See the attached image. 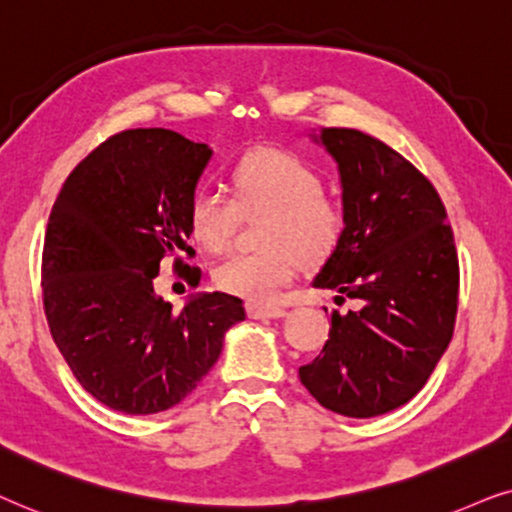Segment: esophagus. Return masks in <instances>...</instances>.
Returning a JSON list of instances; mask_svg holds the SVG:
<instances>
[{"label": "esophagus", "mask_w": 512, "mask_h": 512, "mask_svg": "<svg viewBox=\"0 0 512 512\" xmlns=\"http://www.w3.org/2000/svg\"><path fill=\"white\" fill-rule=\"evenodd\" d=\"M250 318H283L285 309L276 304H248Z\"/></svg>", "instance_id": "esophagus-1"}]
</instances>
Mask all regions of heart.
Listing matches in <instances>:
<instances>
[{
  "label": "heart",
  "mask_w": 512,
  "mask_h": 512,
  "mask_svg": "<svg viewBox=\"0 0 512 512\" xmlns=\"http://www.w3.org/2000/svg\"><path fill=\"white\" fill-rule=\"evenodd\" d=\"M234 199L215 189H199L189 201V229L208 252L234 241L241 217L264 215V248L236 252L213 271L220 290L250 302H269L297 276L302 262L330 257L344 231V210L323 189V177L297 154L274 147L250 149L229 170Z\"/></svg>",
  "instance_id": "1"
}]
</instances>
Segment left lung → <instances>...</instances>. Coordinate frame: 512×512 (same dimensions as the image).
I'll return each mask as SVG.
<instances>
[{
  "label": "left lung",
  "mask_w": 512,
  "mask_h": 512,
  "mask_svg": "<svg viewBox=\"0 0 512 512\" xmlns=\"http://www.w3.org/2000/svg\"><path fill=\"white\" fill-rule=\"evenodd\" d=\"M316 140L339 166L344 231L313 285L360 306L332 311L330 339L299 381L325 410L370 419L412 400L445 353L459 257L445 203L403 154L356 128Z\"/></svg>",
  "instance_id": "left-lung-1"
}]
</instances>
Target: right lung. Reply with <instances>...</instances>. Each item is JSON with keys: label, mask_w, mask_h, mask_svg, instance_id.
<instances>
[{"label": "right lung", "mask_w": 512, "mask_h": 512, "mask_svg": "<svg viewBox=\"0 0 512 512\" xmlns=\"http://www.w3.org/2000/svg\"><path fill=\"white\" fill-rule=\"evenodd\" d=\"M213 149L166 128L112 135L72 170L53 203L42 257L44 313L81 386L124 414H156L187 398L245 318L227 292L182 311L154 292L173 260L199 285L189 201Z\"/></svg>", "instance_id": "1"}]
</instances>
